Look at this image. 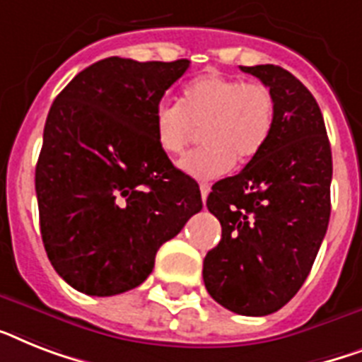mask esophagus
<instances>
[{"instance_id": "1", "label": "esophagus", "mask_w": 362, "mask_h": 362, "mask_svg": "<svg viewBox=\"0 0 362 362\" xmlns=\"http://www.w3.org/2000/svg\"><path fill=\"white\" fill-rule=\"evenodd\" d=\"M201 195H202V201H206L208 199V193H210V184H206V182H201Z\"/></svg>"}]
</instances>
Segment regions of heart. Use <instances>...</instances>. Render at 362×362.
I'll use <instances>...</instances> for the list:
<instances>
[{"label": "heart", "mask_w": 362, "mask_h": 362, "mask_svg": "<svg viewBox=\"0 0 362 362\" xmlns=\"http://www.w3.org/2000/svg\"><path fill=\"white\" fill-rule=\"evenodd\" d=\"M275 96L258 81L208 74L193 79L180 104L161 102L154 113L156 143L169 156L184 152L202 130L204 145L180 160L182 173L208 180L255 160L275 126Z\"/></svg>", "instance_id": "heart-1"}]
</instances>
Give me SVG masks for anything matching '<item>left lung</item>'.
I'll return each instance as SVG.
<instances>
[{
  "mask_svg": "<svg viewBox=\"0 0 362 362\" xmlns=\"http://www.w3.org/2000/svg\"><path fill=\"white\" fill-rule=\"evenodd\" d=\"M272 89L275 126L262 152L216 182L206 206L221 223L202 277L211 298L243 316H266L303 286L331 216L333 160L310 90L275 64L240 66Z\"/></svg>",
  "mask_w": 362,
  "mask_h": 362,
  "instance_id": "obj_1",
  "label": "left lung"
}]
</instances>
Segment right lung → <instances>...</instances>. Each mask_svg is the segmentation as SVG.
<instances>
[{
  "label": "right lung",
  "mask_w": 362,
  "mask_h": 362,
  "mask_svg": "<svg viewBox=\"0 0 362 362\" xmlns=\"http://www.w3.org/2000/svg\"><path fill=\"white\" fill-rule=\"evenodd\" d=\"M187 69V59H102L49 107L35 169L40 234L78 292L105 298L139 286L158 249L201 211L199 184L154 135L156 110Z\"/></svg>",
  "instance_id": "1"
}]
</instances>
